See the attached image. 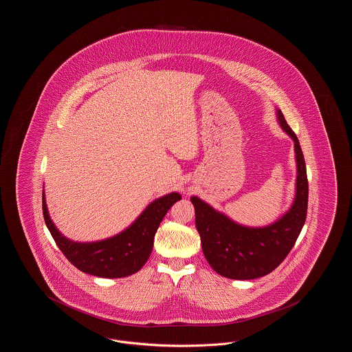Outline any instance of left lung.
<instances>
[{"mask_svg":"<svg viewBox=\"0 0 352 352\" xmlns=\"http://www.w3.org/2000/svg\"><path fill=\"white\" fill-rule=\"evenodd\" d=\"M276 118L294 142L297 177L289 210L267 226L252 227L234 221L195 195L190 198L204 257L211 268L227 278L254 280L269 274L292 251L306 220L309 184L301 145L280 108H276Z\"/></svg>","mask_w":352,"mask_h":352,"instance_id":"1","label":"left lung"}]
</instances>
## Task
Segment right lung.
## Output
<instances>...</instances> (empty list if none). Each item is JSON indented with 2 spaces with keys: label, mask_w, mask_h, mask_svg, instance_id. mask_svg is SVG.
<instances>
[{
  "label": "right lung",
  "mask_w": 352,
  "mask_h": 352,
  "mask_svg": "<svg viewBox=\"0 0 352 352\" xmlns=\"http://www.w3.org/2000/svg\"><path fill=\"white\" fill-rule=\"evenodd\" d=\"M179 192H170L149 203L146 208L121 232L96 241H75L62 234L49 214L45 188L42 206L46 226L68 261L87 274L102 278H121L138 272L148 261L155 232Z\"/></svg>",
  "instance_id": "right-lung-1"
}]
</instances>
